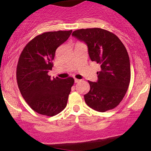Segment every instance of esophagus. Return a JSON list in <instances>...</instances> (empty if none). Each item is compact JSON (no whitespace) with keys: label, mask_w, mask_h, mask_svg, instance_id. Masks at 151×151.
<instances>
[{"label":"esophagus","mask_w":151,"mask_h":151,"mask_svg":"<svg viewBox=\"0 0 151 151\" xmlns=\"http://www.w3.org/2000/svg\"><path fill=\"white\" fill-rule=\"evenodd\" d=\"M81 81V80H80V79H77V78H75V83H78V82Z\"/></svg>","instance_id":"34e87169"}]
</instances>
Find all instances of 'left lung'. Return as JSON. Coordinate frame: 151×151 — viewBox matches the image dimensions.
I'll list each match as a JSON object with an SVG mask.
<instances>
[{"label": "left lung", "mask_w": 151, "mask_h": 151, "mask_svg": "<svg viewBox=\"0 0 151 151\" xmlns=\"http://www.w3.org/2000/svg\"><path fill=\"white\" fill-rule=\"evenodd\" d=\"M72 35L86 43L91 61L100 65L97 81H88L90 90L84 95L86 105L99 112L113 109L125 96L131 78L125 46L115 34L101 28L77 29Z\"/></svg>", "instance_id": "1"}]
</instances>
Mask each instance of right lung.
<instances>
[{
  "instance_id": "obj_1",
  "label": "right lung",
  "mask_w": 151,
  "mask_h": 151,
  "mask_svg": "<svg viewBox=\"0 0 151 151\" xmlns=\"http://www.w3.org/2000/svg\"><path fill=\"white\" fill-rule=\"evenodd\" d=\"M72 30L47 32L37 35L24 48L19 58L17 81L23 98L34 111L54 116L63 111L74 79L51 78L57 48L68 39Z\"/></svg>"
}]
</instances>
